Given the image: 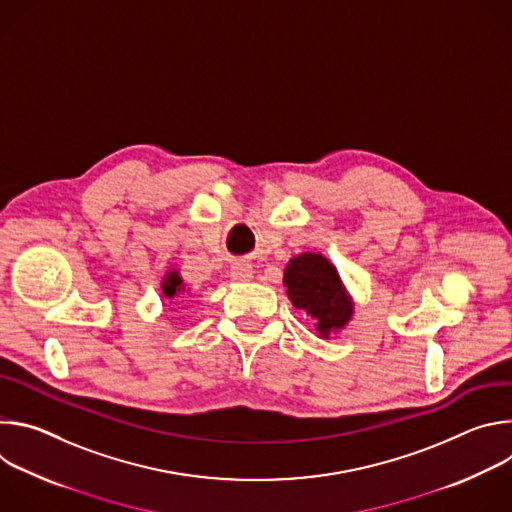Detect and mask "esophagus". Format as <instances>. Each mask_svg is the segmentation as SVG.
I'll list each match as a JSON object with an SVG mask.
<instances>
[{
  "label": "esophagus",
  "instance_id": "esophagus-1",
  "mask_svg": "<svg viewBox=\"0 0 512 512\" xmlns=\"http://www.w3.org/2000/svg\"><path fill=\"white\" fill-rule=\"evenodd\" d=\"M231 277L237 279V281H251L253 269H251L249 263L237 261V263H233V267H231Z\"/></svg>",
  "mask_w": 512,
  "mask_h": 512
}]
</instances>
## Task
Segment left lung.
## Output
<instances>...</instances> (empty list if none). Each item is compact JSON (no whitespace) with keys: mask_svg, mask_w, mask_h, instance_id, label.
Listing matches in <instances>:
<instances>
[{"mask_svg":"<svg viewBox=\"0 0 512 512\" xmlns=\"http://www.w3.org/2000/svg\"><path fill=\"white\" fill-rule=\"evenodd\" d=\"M287 298L296 310L314 320V334L328 340L344 330L354 316V300L336 265L322 253H300L291 257L283 271Z\"/></svg>","mask_w":512,"mask_h":512,"instance_id":"obj_1","label":"left lung"}]
</instances>
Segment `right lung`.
I'll use <instances>...</instances> for the list:
<instances>
[{"label": "right lung", "instance_id": "obj_1", "mask_svg": "<svg viewBox=\"0 0 512 512\" xmlns=\"http://www.w3.org/2000/svg\"><path fill=\"white\" fill-rule=\"evenodd\" d=\"M188 291H190V289L186 287V283H184L180 271H178L176 267H170V269L164 273L162 283H160V294H162V298L168 300V302H172V300H178V298H182L184 294H188Z\"/></svg>", "mask_w": 512, "mask_h": 512}]
</instances>
